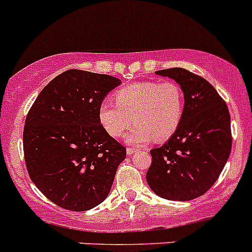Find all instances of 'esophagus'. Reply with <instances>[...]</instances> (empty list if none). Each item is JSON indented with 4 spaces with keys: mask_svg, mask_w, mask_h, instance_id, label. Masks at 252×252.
<instances>
[{
    "mask_svg": "<svg viewBox=\"0 0 252 252\" xmlns=\"http://www.w3.org/2000/svg\"><path fill=\"white\" fill-rule=\"evenodd\" d=\"M135 151H138V150L134 149V147H128V149H126V154H128L129 156H130V155H133Z\"/></svg>",
    "mask_w": 252,
    "mask_h": 252,
    "instance_id": "esophagus-1",
    "label": "esophagus"
}]
</instances>
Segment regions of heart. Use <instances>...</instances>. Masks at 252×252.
Returning <instances> with one entry per match:
<instances>
[{
  "mask_svg": "<svg viewBox=\"0 0 252 252\" xmlns=\"http://www.w3.org/2000/svg\"><path fill=\"white\" fill-rule=\"evenodd\" d=\"M114 100L116 102L105 100L98 105V122L114 138L123 135L131 122H135L126 135L130 144L167 140L182 123L184 96L173 81L131 84L117 90Z\"/></svg>",
  "mask_w": 252,
  "mask_h": 252,
  "instance_id": "obj_1",
  "label": "heart"
}]
</instances>
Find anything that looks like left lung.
I'll list each match as a JSON object with an SVG mask.
<instances>
[{
  "label": "left lung",
  "instance_id": "obj_1",
  "mask_svg": "<svg viewBox=\"0 0 252 252\" xmlns=\"http://www.w3.org/2000/svg\"><path fill=\"white\" fill-rule=\"evenodd\" d=\"M156 74L179 84L184 112L169 140L150 151L147 184L163 199L189 201L215 184L229 158L230 114L216 89L200 75L183 68L157 70Z\"/></svg>",
  "mask_w": 252,
  "mask_h": 252
}]
</instances>
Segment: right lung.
<instances>
[{
	"label": "right lung",
	"instance_id": "right-lung-1",
	"mask_svg": "<svg viewBox=\"0 0 252 252\" xmlns=\"http://www.w3.org/2000/svg\"><path fill=\"white\" fill-rule=\"evenodd\" d=\"M121 84L107 74L69 69L50 81L25 119L28 173L60 207L88 211L105 201L126 147L98 122L97 108Z\"/></svg>",
	"mask_w": 252,
	"mask_h": 252
}]
</instances>
